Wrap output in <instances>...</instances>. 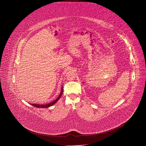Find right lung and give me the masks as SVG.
I'll return each instance as SVG.
<instances>
[{"instance_id":"right-lung-1","label":"right lung","mask_w":146,"mask_h":146,"mask_svg":"<svg viewBox=\"0 0 146 146\" xmlns=\"http://www.w3.org/2000/svg\"><path fill=\"white\" fill-rule=\"evenodd\" d=\"M63 94V87H62V90H61V94H60V95L58 96V97H57L55 100L50 102L49 104H31L33 106H35L36 108H48L49 107H50L51 106H52L53 104H55L56 102L59 100V98L61 97L62 94Z\"/></svg>"}]
</instances>
